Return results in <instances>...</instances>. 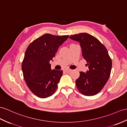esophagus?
I'll list each match as a JSON object with an SVG mask.
<instances>
[{"label": "esophagus", "mask_w": 127, "mask_h": 127, "mask_svg": "<svg viewBox=\"0 0 127 127\" xmlns=\"http://www.w3.org/2000/svg\"><path fill=\"white\" fill-rule=\"evenodd\" d=\"M71 70H72V69H64V72H67V73H68V72H70Z\"/></svg>", "instance_id": "34e87169"}]
</instances>
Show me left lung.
I'll use <instances>...</instances> for the list:
<instances>
[{
  "label": "left lung",
  "instance_id": "8db88e82",
  "mask_svg": "<svg viewBox=\"0 0 127 127\" xmlns=\"http://www.w3.org/2000/svg\"><path fill=\"white\" fill-rule=\"evenodd\" d=\"M69 38L80 42L89 69L86 73L80 72L75 81L76 87L84 95L97 94L106 84L112 69V61L107 49L97 38L87 33L70 35Z\"/></svg>",
  "mask_w": 127,
  "mask_h": 127
}]
</instances>
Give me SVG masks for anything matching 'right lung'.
I'll return each instance as SVG.
<instances>
[{
  "mask_svg": "<svg viewBox=\"0 0 127 127\" xmlns=\"http://www.w3.org/2000/svg\"><path fill=\"white\" fill-rule=\"evenodd\" d=\"M68 36L45 34L26 49L22 63L24 78L30 90L39 97H48L56 91L63 72L52 70L49 61Z\"/></svg>",
  "mask_w": 127,
  "mask_h": 127,
  "instance_id": "right-lung-1",
  "label": "right lung"
}]
</instances>
